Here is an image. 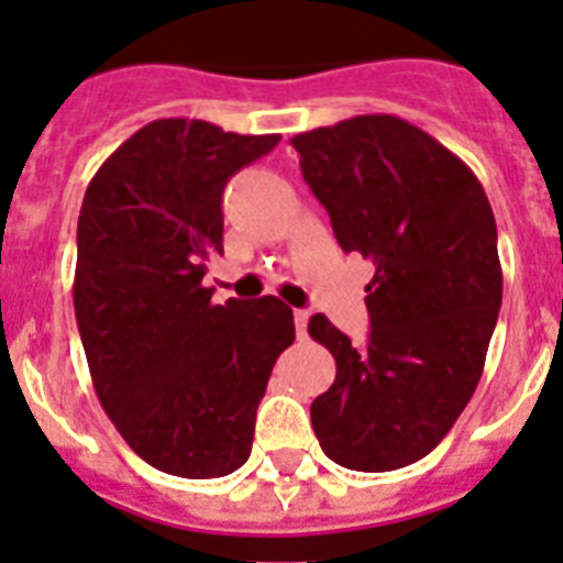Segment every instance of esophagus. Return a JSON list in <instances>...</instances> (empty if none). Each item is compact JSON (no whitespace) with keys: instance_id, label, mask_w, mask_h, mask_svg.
<instances>
[{"instance_id":"obj_1","label":"esophagus","mask_w":563,"mask_h":563,"mask_svg":"<svg viewBox=\"0 0 563 563\" xmlns=\"http://www.w3.org/2000/svg\"><path fill=\"white\" fill-rule=\"evenodd\" d=\"M308 319H311V311H308V308H297V311H294V325H297V336L300 339H306L308 333Z\"/></svg>"}]
</instances>
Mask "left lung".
Instances as JSON below:
<instances>
[{"mask_svg": "<svg viewBox=\"0 0 563 563\" xmlns=\"http://www.w3.org/2000/svg\"><path fill=\"white\" fill-rule=\"evenodd\" d=\"M291 145L339 246L376 266L364 347L322 313L308 322L336 358L331 389L311 404L313 432L344 468H404L449 434L483 376L503 306L494 210L463 159L393 114Z\"/></svg>", "mask_w": 563, "mask_h": 563, "instance_id": "obj_1", "label": "left lung"}]
</instances>
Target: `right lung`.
Instances as JSON below:
<instances>
[{
  "label": "right lung",
  "instance_id": "1",
  "mask_svg": "<svg viewBox=\"0 0 563 563\" xmlns=\"http://www.w3.org/2000/svg\"><path fill=\"white\" fill-rule=\"evenodd\" d=\"M280 134L154 120L89 181L78 219L75 319L95 393L125 443L185 479L246 463L255 415L294 313L277 297L212 302L221 196Z\"/></svg>",
  "mask_w": 563,
  "mask_h": 563
}]
</instances>
